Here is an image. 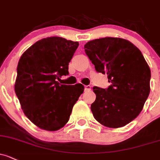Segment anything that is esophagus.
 I'll return each instance as SVG.
<instances>
[{"mask_svg":"<svg viewBox=\"0 0 160 160\" xmlns=\"http://www.w3.org/2000/svg\"><path fill=\"white\" fill-rule=\"evenodd\" d=\"M91 90V87L90 85H87L84 87V90L85 91H90Z\"/></svg>","mask_w":160,"mask_h":160,"instance_id":"obj_1","label":"esophagus"}]
</instances>
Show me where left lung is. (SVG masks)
Masks as SVG:
<instances>
[{
  "label": "left lung",
  "instance_id": "obj_1",
  "mask_svg": "<svg viewBox=\"0 0 160 160\" xmlns=\"http://www.w3.org/2000/svg\"><path fill=\"white\" fill-rule=\"evenodd\" d=\"M86 54L98 73H107V89L93 87L94 118L110 128L128 124L140 113L150 92V69L142 53L131 42L104 38L84 45Z\"/></svg>",
  "mask_w": 160,
  "mask_h": 160
}]
</instances>
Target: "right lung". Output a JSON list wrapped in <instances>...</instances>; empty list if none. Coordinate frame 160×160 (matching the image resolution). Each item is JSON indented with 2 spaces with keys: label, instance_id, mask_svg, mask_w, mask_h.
I'll return each mask as SVG.
<instances>
[{
  "label": "right lung",
  "instance_id": "1",
  "mask_svg": "<svg viewBox=\"0 0 160 160\" xmlns=\"http://www.w3.org/2000/svg\"><path fill=\"white\" fill-rule=\"evenodd\" d=\"M78 42L59 37L44 38L28 48L17 68L15 93L25 116L42 129L56 131L68 122L83 86L60 84Z\"/></svg>",
  "mask_w": 160,
  "mask_h": 160
}]
</instances>
